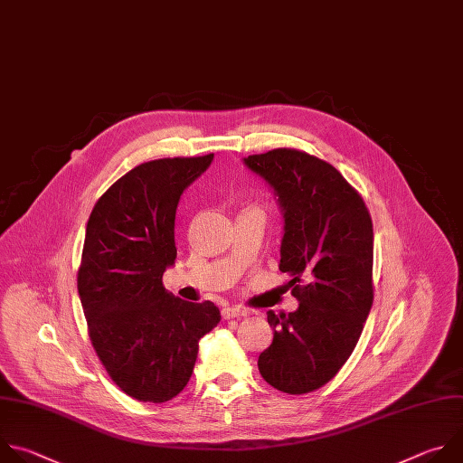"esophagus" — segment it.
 Wrapping results in <instances>:
<instances>
[{"instance_id":"esophagus-1","label":"esophagus","mask_w":463,"mask_h":463,"mask_svg":"<svg viewBox=\"0 0 463 463\" xmlns=\"http://www.w3.org/2000/svg\"><path fill=\"white\" fill-rule=\"evenodd\" d=\"M241 316H246V310H242L241 307L222 308V319H235V317H241Z\"/></svg>"}]
</instances>
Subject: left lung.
I'll list each match as a JSON object with an SVG mask.
<instances>
[{
    "instance_id": "obj_1",
    "label": "left lung",
    "mask_w": 463,
    "mask_h": 463,
    "mask_svg": "<svg viewBox=\"0 0 463 463\" xmlns=\"http://www.w3.org/2000/svg\"><path fill=\"white\" fill-rule=\"evenodd\" d=\"M244 165L281 208L279 269L299 301L288 316L268 312L273 341L257 366L273 389L307 394L337 374L373 308V221L343 175L308 153L273 149Z\"/></svg>"
}]
</instances>
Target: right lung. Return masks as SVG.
I'll return each instance as SVG.
<instances>
[{
  "label": "right lung",
  "mask_w": 463,
  "mask_h": 463,
  "mask_svg": "<svg viewBox=\"0 0 463 463\" xmlns=\"http://www.w3.org/2000/svg\"><path fill=\"white\" fill-rule=\"evenodd\" d=\"M213 155L137 165L99 199L85 228L78 296L89 337L131 398L164 403L188 385L199 341L221 321L212 301L190 303L162 285L175 264V215Z\"/></svg>",
  "instance_id": "1"
}]
</instances>
